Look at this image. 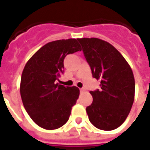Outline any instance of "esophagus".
<instances>
[{"label":"esophagus","mask_w":150,"mask_h":150,"mask_svg":"<svg viewBox=\"0 0 150 150\" xmlns=\"http://www.w3.org/2000/svg\"><path fill=\"white\" fill-rule=\"evenodd\" d=\"M86 91V89H84V88H82V89H80V92L81 93H83V92Z\"/></svg>","instance_id":"esophagus-1"}]
</instances>
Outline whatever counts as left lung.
Masks as SVG:
<instances>
[{"label":"left lung","instance_id":"left-lung-1","mask_svg":"<svg viewBox=\"0 0 150 150\" xmlns=\"http://www.w3.org/2000/svg\"><path fill=\"white\" fill-rule=\"evenodd\" d=\"M100 89L90 91L93 103L86 107L89 121L96 128L111 131L121 126L130 113L135 98L132 68L110 43L98 38L78 39Z\"/></svg>","mask_w":150,"mask_h":150}]
</instances>
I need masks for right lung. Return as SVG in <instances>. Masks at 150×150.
I'll list each match as a JSON object with an SVG mask.
<instances>
[{"label":"right lung","instance_id":"obj_1","mask_svg":"<svg viewBox=\"0 0 150 150\" xmlns=\"http://www.w3.org/2000/svg\"><path fill=\"white\" fill-rule=\"evenodd\" d=\"M75 39L52 41L42 47L25 65L20 94L26 112L41 128L54 130L68 121L79 89L57 83L64 72V59L81 51Z\"/></svg>","mask_w":150,"mask_h":150}]
</instances>
